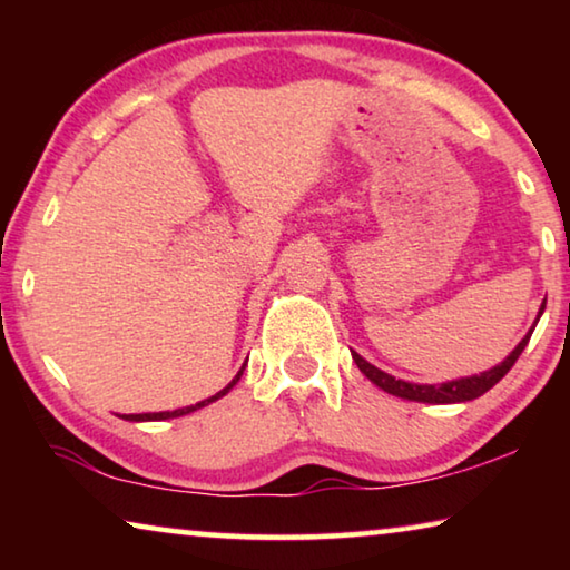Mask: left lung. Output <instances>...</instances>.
I'll use <instances>...</instances> for the list:
<instances>
[{
  "label": "left lung",
  "mask_w": 570,
  "mask_h": 570,
  "mask_svg": "<svg viewBox=\"0 0 570 570\" xmlns=\"http://www.w3.org/2000/svg\"><path fill=\"white\" fill-rule=\"evenodd\" d=\"M543 308H546V302H543V306H540V314H543ZM533 330H535V326H533ZM533 330H530L523 336V342H520L515 350L510 352V356H505L503 362L493 366V370L475 374V377H462V380L445 382V384H412V382H404V380H394L392 374L377 370V366L362 360V356L356 352H352V360L356 362V366H360L366 380L377 384L380 390L394 394V397H402V400H410V402H428V404L468 402V400L480 397V394H485L490 387H495V384L505 377V374L510 372V366H513L518 362V356L523 354Z\"/></svg>",
  "instance_id": "obj_1"
}]
</instances>
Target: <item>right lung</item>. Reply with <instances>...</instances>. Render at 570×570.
Segmentation results:
<instances>
[{
  "label": "right lung",
  "mask_w": 570,
  "mask_h": 570,
  "mask_svg": "<svg viewBox=\"0 0 570 570\" xmlns=\"http://www.w3.org/2000/svg\"><path fill=\"white\" fill-rule=\"evenodd\" d=\"M240 374H244V370H240L238 374H236V380L228 384L226 390H220L218 394H214V397H208V400H204V402H198V404H190V407H183V410H173V412H146V414H125V420H130V422H148V420H168V417H180V414H188V412H196L198 407H206L208 402H216L218 397H224V394L234 387V384L240 380Z\"/></svg>",
  "instance_id": "add662e5"
}]
</instances>
